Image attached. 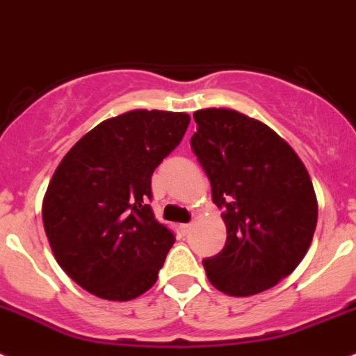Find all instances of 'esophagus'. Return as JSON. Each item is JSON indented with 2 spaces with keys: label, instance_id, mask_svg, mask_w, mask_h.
I'll list each match as a JSON object with an SVG mask.
<instances>
[{
  "label": "esophagus",
  "instance_id": "1",
  "mask_svg": "<svg viewBox=\"0 0 356 356\" xmlns=\"http://www.w3.org/2000/svg\"><path fill=\"white\" fill-rule=\"evenodd\" d=\"M191 227H193V225H191V223H182V225H181V232L182 234H188L191 230Z\"/></svg>",
  "mask_w": 356,
  "mask_h": 356
}]
</instances>
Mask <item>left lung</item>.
I'll list each match as a JSON object with an SVG mask.
<instances>
[{"label": "left lung", "mask_w": 356, "mask_h": 356, "mask_svg": "<svg viewBox=\"0 0 356 356\" xmlns=\"http://www.w3.org/2000/svg\"><path fill=\"white\" fill-rule=\"evenodd\" d=\"M191 149L223 209L227 241L204 259L209 282L230 296L277 286L305 257L318 200L305 165L271 127L225 108L193 113Z\"/></svg>", "instance_id": "left-lung-1"}]
</instances>
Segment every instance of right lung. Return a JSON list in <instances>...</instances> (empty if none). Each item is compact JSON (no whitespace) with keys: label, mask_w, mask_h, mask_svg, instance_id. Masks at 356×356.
I'll return each instance as SVG.
<instances>
[{"label":"right lung","mask_w":356,"mask_h":356,"mask_svg":"<svg viewBox=\"0 0 356 356\" xmlns=\"http://www.w3.org/2000/svg\"><path fill=\"white\" fill-rule=\"evenodd\" d=\"M188 113L133 110L108 118L54 170L42 220L54 259L88 293L127 302L154 286L174 232L154 218L150 179L181 143Z\"/></svg>","instance_id":"1"}]
</instances>
